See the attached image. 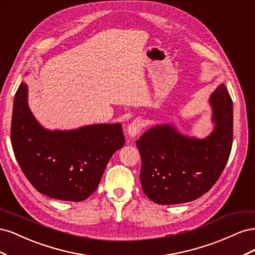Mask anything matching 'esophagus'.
I'll return each instance as SVG.
<instances>
[{
	"instance_id": "esophagus-1",
	"label": "esophagus",
	"mask_w": 255,
	"mask_h": 255,
	"mask_svg": "<svg viewBox=\"0 0 255 255\" xmlns=\"http://www.w3.org/2000/svg\"><path fill=\"white\" fill-rule=\"evenodd\" d=\"M142 128V122L140 119H135L129 123L127 128V134L128 137L133 138L140 133Z\"/></svg>"
}]
</instances>
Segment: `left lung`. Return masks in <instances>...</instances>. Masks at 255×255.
I'll use <instances>...</instances> for the list:
<instances>
[{
  "instance_id": "left-lung-1",
  "label": "left lung",
  "mask_w": 255,
  "mask_h": 255,
  "mask_svg": "<svg viewBox=\"0 0 255 255\" xmlns=\"http://www.w3.org/2000/svg\"><path fill=\"white\" fill-rule=\"evenodd\" d=\"M210 105L215 127L205 138L184 135L165 123L150 128L136 140L141 186L151 201L164 205L194 201L219 179L233 141V102L225 84L211 95Z\"/></svg>"
}]
</instances>
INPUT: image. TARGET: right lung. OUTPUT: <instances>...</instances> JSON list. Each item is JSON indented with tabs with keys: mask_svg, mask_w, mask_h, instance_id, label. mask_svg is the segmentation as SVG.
Returning a JSON list of instances; mask_svg holds the SVG:
<instances>
[{
	"mask_svg": "<svg viewBox=\"0 0 255 255\" xmlns=\"http://www.w3.org/2000/svg\"><path fill=\"white\" fill-rule=\"evenodd\" d=\"M10 137L30 184L50 198L73 202L84 201L98 188L112 155L126 142L118 122L69 130L44 128L29 110L23 82L13 100Z\"/></svg>",
	"mask_w": 255,
	"mask_h": 255,
	"instance_id": "obj_1",
	"label": "right lung"
}]
</instances>
